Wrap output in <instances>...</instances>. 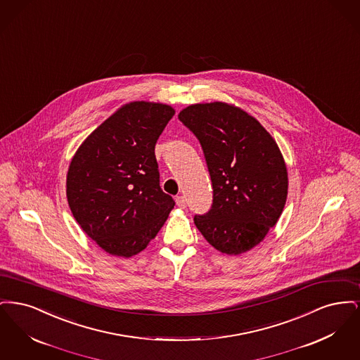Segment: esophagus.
I'll return each instance as SVG.
<instances>
[{
	"instance_id": "esophagus-1",
	"label": "esophagus",
	"mask_w": 360,
	"mask_h": 360,
	"mask_svg": "<svg viewBox=\"0 0 360 360\" xmlns=\"http://www.w3.org/2000/svg\"><path fill=\"white\" fill-rule=\"evenodd\" d=\"M175 202H176L178 207H181V209H185V207H186V200H185V197H182V195H178V197L175 198Z\"/></svg>"
}]
</instances>
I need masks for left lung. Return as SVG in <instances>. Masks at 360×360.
I'll list each match as a JSON object with an SVG mask.
<instances>
[{
    "instance_id": "1",
    "label": "left lung",
    "mask_w": 360,
    "mask_h": 360,
    "mask_svg": "<svg viewBox=\"0 0 360 360\" xmlns=\"http://www.w3.org/2000/svg\"><path fill=\"white\" fill-rule=\"evenodd\" d=\"M200 140L213 186V205L194 224L206 241L240 255L263 241L288 198V169L274 137L232 103H193L178 115Z\"/></svg>"
}]
</instances>
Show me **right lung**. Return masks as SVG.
Returning <instances> with one entry per match:
<instances>
[{
    "mask_svg": "<svg viewBox=\"0 0 360 360\" xmlns=\"http://www.w3.org/2000/svg\"><path fill=\"white\" fill-rule=\"evenodd\" d=\"M174 115L166 103H125L86 137L70 162L71 213L113 257L141 252L175 205L159 186L155 158L156 140Z\"/></svg>",
    "mask_w": 360,
    "mask_h": 360,
    "instance_id": "add662e5",
    "label": "right lung"
}]
</instances>
